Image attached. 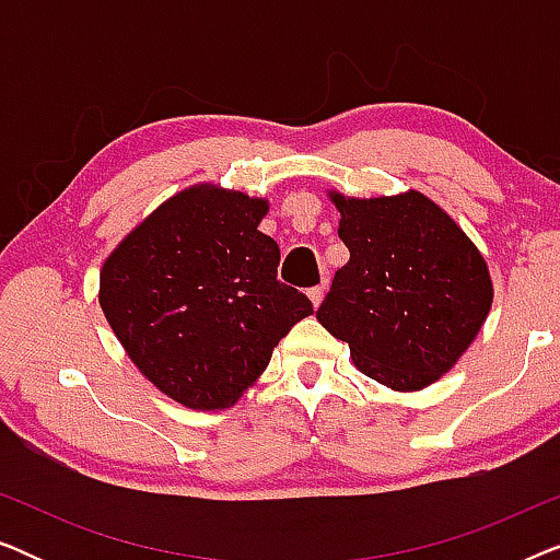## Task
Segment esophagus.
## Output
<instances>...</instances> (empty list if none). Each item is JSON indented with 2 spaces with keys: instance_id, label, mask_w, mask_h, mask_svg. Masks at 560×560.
I'll use <instances>...</instances> for the list:
<instances>
[{
  "instance_id": "34e87169",
  "label": "esophagus",
  "mask_w": 560,
  "mask_h": 560,
  "mask_svg": "<svg viewBox=\"0 0 560 560\" xmlns=\"http://www.w3.org/2000/svg\"><path fill=\"white\" fill-rule=\"evenodd\" d=\"M324 290H326V280H324V285H316V288H311V290H308L311 303L316 305V308L320 305V301H324Z\"/></svg>"
}]
</instances>
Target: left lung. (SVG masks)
Returning a JSON list of instances; mask_svg holds the SVG:
<instances>
[{
	"label": "left lung",
	"mask_w": 560,
	"mask_h": 560,
	"mask_svg": "<svg viewBox=\"0 0 560 560\" xmlns=\"http://www.w3.org/2000/svg\"><path fill=\"white\" fill-rule=\"evenodd\" d=\"M349 262L336 270L318 324L347 341L366 377L418 393L454 366L485 326L492 275L462 226L408 188L354 198L328 190Z\"/></svg>",
	"instance_id": "1"
}]
</instances>
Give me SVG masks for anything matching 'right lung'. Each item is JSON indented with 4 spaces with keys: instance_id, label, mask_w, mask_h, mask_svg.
<instances>
[{
    "instance_id": "1",
    "label": "right lung",
    "mask_w": 560,
    "mask_h": 560,
    "mask_svg": "<svg viewBox=\"0 0 560 560\" xmlns=\"http://www.w3.org/2000/svg\"><path fill=\"white\" fill-rule=\"evenodd\" d=\"M267 198L196 183L104 259L98 305L132 364L190 410H226L313 305L278 280Z\"/></svg>"
}]
</instances>
